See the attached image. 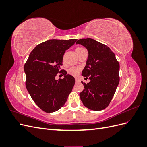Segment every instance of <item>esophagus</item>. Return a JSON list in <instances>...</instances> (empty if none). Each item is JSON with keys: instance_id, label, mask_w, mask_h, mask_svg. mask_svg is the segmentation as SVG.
<instances>
[{"instance_id": "34e87169", "label": "esophagus", "mask_w": 147, "mask_h": 147, "mask_svg": "<svg viewBox=\"0 0 147 147\" xmlns=\"http://www.w3.org/2000/svg\"><path fill=\"white\" fill-rule=\"evenodd\" d=\"M75 82H76V83H79L80 82V80L78 78H75Z\"/></svg>"}]
</instances>
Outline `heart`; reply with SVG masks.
Instances as JSON below:
<instances>
[{
    "mask_svg": "<svg viewBox=\"0 0 147 147\" xmlns=\"http://www.w3.org/2000/svg\"><path fill=\"white\" fill-rule=\"evenodd\" d=\"M82 49H83V48H76L75 51H76V52H78L79 51H80L81 50H82ZM80 69L78 67H71L67 71V72L69 75H72V76H74V77L77 76L78 74L80 73Z\"/></svg>",
    "mask_w": 147,
    "mask_h": 147,
    "instance_id": "heart-1",
    "label": "heart"
}]
</instances>
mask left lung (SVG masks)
Segmentation results:
<instances>
[{"mask_svg": "<svg viewBox=\"0 0 147 147\" xmlns=\"http://www.w3.org/2000/svg\"><path fill=\"white\" fill-rule=\"evenodd\" d=\"M88 51L86 65L82 75L90 82H82L84 90L80 93L86 107L99 111L108 107L119 82V64L110 48L92 38L80 39L76 42Z\"/></svg>", "mask_w": 147, "mask_h": 147, "instance_id": "8db88e82", "label": "left lung"}]
</instances>
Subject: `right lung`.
Wrapping results in <instances>:
<instances>
[{"label": "right lung", "mask_w": 147, "mask_h": 147, "mask_svg": "<svg viewBox=\"0 0 147 147\" xmlns=\"http://www.w3.org/2000/svg\"><path fill=\"white\" fill-rule=\"evenodd\" d=\"M77 39H52L38 44L30 52L24 70L26 86L38 107L52 113L64 106L75 84V78L61 70L65 51ZM58 73L64 79H55Z\"/></svg>", "instance_id": "1"}]
</instances>
